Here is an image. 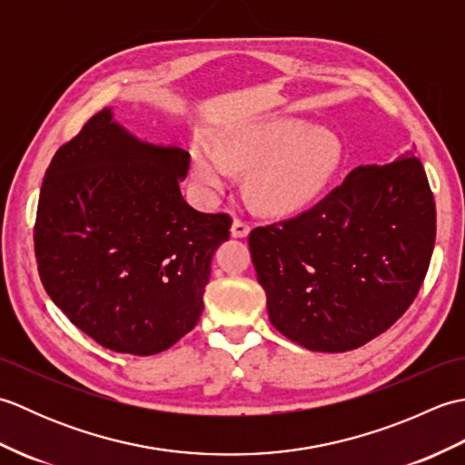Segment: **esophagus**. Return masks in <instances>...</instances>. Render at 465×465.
<instances>
[{
	"instance_id": "1",
	"label": "esophagus",
	"mask_w": 465,
	"mask_h": 465,
	"mask_svg": "<svg viewBox=\"0 0 465 465\" xmlns=\"http://www.w3.org/2000/svg\"><path fill=\"white\" fill-rule=\"evenodd\" d=\"M250 233V223L240 220V217H235V220L232 222V235L233 238H248Z\"/></svg>"
}]
</instances>
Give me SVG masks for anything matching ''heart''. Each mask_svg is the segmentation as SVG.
Masks as SVG:
<instances>
[{
  "label": "heart",
  "instance_id": "b5f03b06",
  "mask_svg": "<svg viewBox=\"0 0 465 465\" xmlns=\"http://www.w3.org/2000/svg\"><path fill=\"white\" fill-rule=\"evenodd\" d=\"M340 163V142L325 127L273 120L227 132L220 143L205 137L192 145V170L203 192H220L232 170L248 172V193L275 213L300 210L318 197Z\"/></svg>",
  "mask_w": 465,
  "mask_h": 465
}]
</instances>
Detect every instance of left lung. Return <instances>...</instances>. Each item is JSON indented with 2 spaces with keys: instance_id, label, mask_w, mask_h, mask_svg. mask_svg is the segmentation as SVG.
Returning <instances> with one entry per match:
<instances>
[{
  "instance_id": "1",
  "label": "left lung",
  "mask_w": 465,
  "mask_h": 465,
  "mask_svg": "<svg viewBox=\"0 0 465 465\" xmlns=\"http://www.w3.org/2000/svg\"><path fill=\"white\" fill-rule=\"evenodd\" d=\"M436 242V202L411 152L360 165L292 220L255 227L250 253L273 328L312 351H348L416 300Z\"/></svg>"
}]
</instances>
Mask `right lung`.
I'll return each mask as SVG.
<instances>
[{
    "label": "right lung",
    "instance_id": "1",
    "mask_svg": "<svg viewBox=\"0 0 465 465\" xmlns=\"http://www.w3.org/2000/svg\"><path fill=\"white\" fill-rule=\"evenodd\" d=\"M190 153L137 140L105 107L49 163L34 227L39 278L107 350L153 355L195 328L232 217L202 213L180 182Z\"/></svg>",
    "mask_w": 465,
    "mask_h": 465
}]
</instances>
